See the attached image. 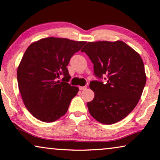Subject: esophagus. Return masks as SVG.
<instances>
[{"label":"esophagus","mask_w":160,"mask_h":160,"mask_svg":"<svg viewBox=\"0 0 160 160\" xmlns=\"http://www.w3.org/2000/svg\"><path fill=\"white\" fill-rule=\"evenodd\" d=\"M87 89V86H84V87H79V89H80V90H81V91L84 90V89Z\"/></svg>","instance_id":"obj_1"}]
</instances>
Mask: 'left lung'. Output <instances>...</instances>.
<instances>
[{
	"label": "left lung",
	"mask_w": 160,
	"mask_h": 160,
	"mask_svg": "<svg viewBox=\"0 0 160 160\" xmlns=\"http://www.w3.org/2000/svg\"><path fill=\"white\" fill-rule=\"evenodd\" d=\"M85 52L93 64L94 74L107 80L91 81L95 96L87 103L89 111L102 124H112L125 118L136 107L147 81L140 54L121 40L86 44Z\"/></svg>",
	"instance_id": "left-lung-1"
}]
</instances>
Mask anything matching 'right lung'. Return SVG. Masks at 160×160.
Listing matches in <instances>:
<instances>
[{
    "instance_id": "obj_1",
    "label": "right lung",
    "mask_w": 160,
    "mask_h": 160,
    "mask_svg": "<svg viewBox=\"0 0 160 160\" xmlns=\"http://www.w3.org/2000/svg\"><path fill=\"white\" fill-rule=\"evenodd\" d=\"M62 38H42L25 51L17 69L23 103L31 114L44 122H52L67 113L79 89L71 86L67 66L71 58L85 45ZM65 77L60 82V74Z\"/></svg>"
}]
</instances>
